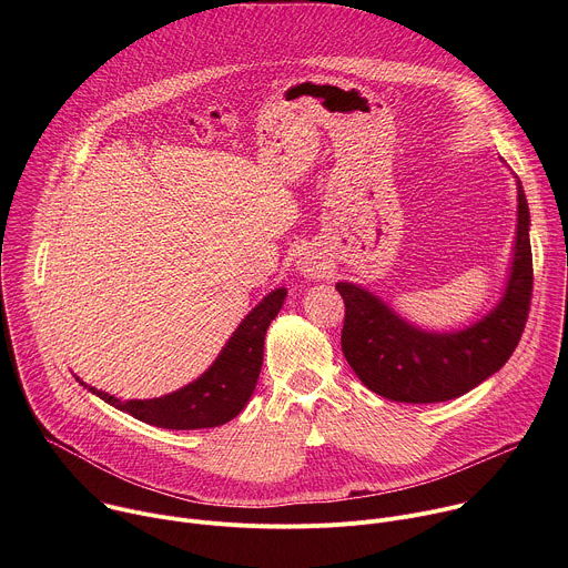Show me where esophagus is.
<instances>
[{"label":"esophagus","instance_id":"34e87169","mask_svg":"<svg viewBox=\"0 0 568 568\" xmlns=\"http://www.w3.org/2000/svg\"><path fill=\"white\" fill-rule=\"evenodd\" d=\"M298 272L307 278H318L323 272V263H318L314 256H303L298 261Z\"/></svg>","mask_w":568,"mask_h":568}]
</instances>
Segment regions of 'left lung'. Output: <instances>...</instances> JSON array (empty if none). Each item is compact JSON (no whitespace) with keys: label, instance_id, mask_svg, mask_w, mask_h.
<instances>
[{"label":"left lung","instance_id":"8db88e82","mask_svg":"<svg viewBox=\"0 0 568 568\" xmlns=\"http://www.w3.org/2000/svg\"><path fill=\"white\" fill-rule=\"evenodd\" d=\"M346 303L342 351L373 393L409 404L454 399L495 375L515 353L530 307V213L517 180V231L497 305L460 331H425L366 287L339 281Z\"/></svg>","mask_w":568,"mask_h":568}]
</instances>
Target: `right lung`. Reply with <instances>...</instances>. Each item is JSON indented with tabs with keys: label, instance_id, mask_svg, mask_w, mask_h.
<instances>
[{
	"label": "right lung",
	"instance_id": "1",
	"mask_svg": "<svg viewBox=\"0 0 568 568\" xmlns=\"http://www.w3.org/2000/svg\"><path fill=\"white\" fill-rule=\"evenodd\" d=\"M287 296L285 287L272 290L233 331L229 342L222 346L215 362L191 384L161 397L150 399H128L121 402L119 397L99 390L97 386L85 384L75 377L88 390L112 404L114 409L130 414L132 418L164 427V429H209L220 427L233 420L256 388L261 366H263V351H265V335L270 323L283 307Z\"/></svg>",
	"mask_w": 568,
	"mask_h": 568
}]
</instances>
